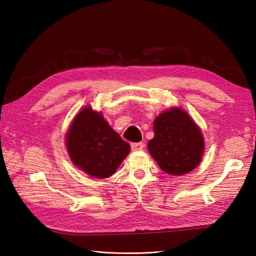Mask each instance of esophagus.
Instances as JSON below:
<instances>
[{
  "label": "esophagus",
  "mask_w": 256,
  "mask_h": 256,
  "mask_svg": "<svg viewBox=\"0 0 256 256\" xmlns=\"http://www.w3.org/2000/svg\"><path fill=\"white\" fill-rule=\"evenodd\" d=\"M144 148V144L142 142L140 143H132L131 144V148L132 150H142Z\"/></svg>",
  "instance_id": "esophagus-1"
}]
</instances>
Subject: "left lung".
<instances>
[{
  "mask_svg": "<svg viewBox=\"0 0 256 256\" xmlns=\"http://www.w3.org/2000/svg\"><path fill=\"white\" fill-rule=\"evenodd\" d=\"M154 138L148 148L162 172L182 176L197 167L204 150L202 133L179 108L160 113L154 121Z\"/></svg>",
  "mask_w": 256,
  "mask_h": 256,
  "instance_id": "left-lung-1",
  "label": "left lung"
}]
</instances>
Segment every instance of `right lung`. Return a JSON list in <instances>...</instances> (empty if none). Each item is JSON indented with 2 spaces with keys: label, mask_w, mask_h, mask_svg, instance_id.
I'll list each match as a JSON object with an SVG mask.
<instances>
[{
  "label": "right lung",
  "mask_w": 256,
  "mask_h": 256,
  "mask_svg": "<svg viewBox=\"0 0 256 256\" xmlns=\"http://www.w3.org/2000/svg\"><path fill=\"white\" fill-rule=\"evenodd\" d=\"M66 146L74 165L96 178L112 176L131 150L102 114L90 106L74 116L67 132Z\"/></svg>",
  "instance_id": "1"
}]
</instances>
